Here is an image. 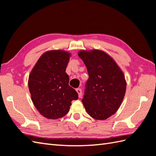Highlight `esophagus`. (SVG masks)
<instances>
[{
	"label": "esophagus",
	"instance_id": "obj_1",
	"mask_svg": "<svg viewBox=\"0 0 156 156\" xmlns=\"http://www.w3.org/2000/svg\"><path fill=\"white\" fill-rule=\"evenodd\" d=\"M76 92H77L78 94V97L80 98L82 96V90L80 88H77Z\"/></svg>",
	"mask_w": 156,
	"mask_h": 156
}]
</instances>
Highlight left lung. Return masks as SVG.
I'll return each mask as SVG.
<instances>
[{"label": "left lung", "mask_w": 156, "mask_h": 156, "mask_svg": "<svg viewBox=\"0 0 156 156\" xmlns=\"http://www.w3.org/2000/svg\"><path fill=\"white\" fill-rule=\"evenodd\" d=\"M78 56L89 75L82 103L90 116L104 120L121 106L126 90L124 73L114 60L102 50H80Z\"/></svg>", "instance_id": "1"}]
</instances>
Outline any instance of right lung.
<instances>
[{"mask_svg":"<svg viewBox=\"0 0 156 156\" xmlns=\"http://www.w3.org/2000/svg\"><path fill=\"white\" fill-rule=\"evenodd\" d=\"M71 54L50 50L40 57L28 78V88L34 106L43 116L56 119L70 110L71 102L78 98L70 87L66 68Z\"/></svg>","mask_w":156,"mask_h":156,"instance_id":"1","label":"right lung"}]
</instances>
